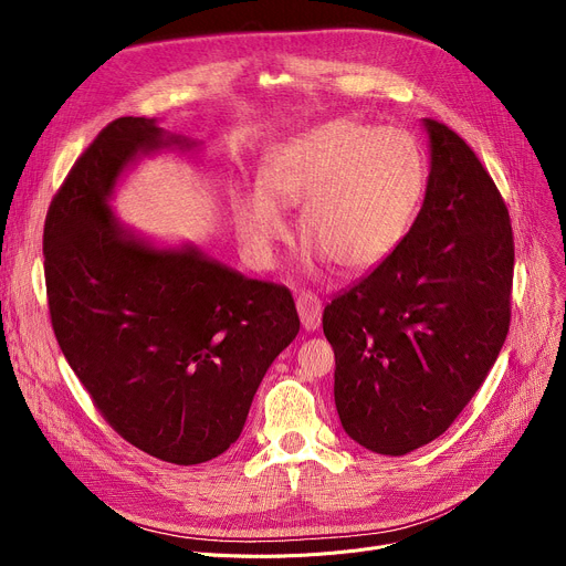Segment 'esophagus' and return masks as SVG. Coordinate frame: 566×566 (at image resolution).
Segmentation results:
<instances>
[{"label": "esophagus", "instance_id": "34e87169", "mask_svg": "<svg viewBox=\"0 0 566 566\" xmlns=\"http://www.w3.org/2000/svg\"><path fill=\"white\" fill-rule=\"evenodd\" d=\"M295 307H298V314H301V321H303V328H305L307 333L318 331V325H321V301L316 298V293L303 291V293L298 295V301H295Z\"/></svg>", "mask_w": 566, "mask_h": 566}]
</instances>
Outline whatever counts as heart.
I'll return each mask as SVG.
<instances>
[{"label": "heart", "instance_id": "1", "mask_svg": "<svg viewBox=\"0 0 566 566\" xmlns=\"http://www.w3.org/2000/svg\"><path fill=\"white\" fill-rule=\"evenodd\" d=\"M259 186L235 201L238 235L259 261L286 238L277 206L303 203V241L342 271H360L401 243L422 199L424 163L403 130L335 118L277 148Z\"/></svg>", "mask_w": 566, "mask_h": 566}]
</instances>
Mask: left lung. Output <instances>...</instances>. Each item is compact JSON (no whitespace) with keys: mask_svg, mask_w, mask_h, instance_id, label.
I'll use <instances>...</instances> for the list:
<instances>
[{"mask_svg":"<svg viewBox=\"0 0 566 566\" xmlns=\"http://www.w3.org/2000/svg\"><path fill=\"white\" fill-rule=\"evenodd\" d=\"M431 171L401 243L323 310L335 403L363 448L401 457L448 431L507 339L514 233L491 174L424 118Z\"/></svg>","mask_w":566,"mask_h":566,"instance_id":"obj_1","label":"left lung"}]
</instances>
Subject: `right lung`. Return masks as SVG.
<instances>
[{"mask_svg": "<svg viewBox=\"0 0 566 566\" xmlns=\"http://www.w3.org/2000/svg\"><path fill=\"white\" fill-rule=\"evenodd\" d=\"M163 146L195 142L122 116L88 144L48 208L45 289L54 337L105 422L146 454L195 465L241 436L301 318L286 286L197 248L156 250L116 222V178Z\"/></svg>", "mask_w": 566, "mask_h": 566, "instance_id": "1", "label": "right lung"}]
</instances>
